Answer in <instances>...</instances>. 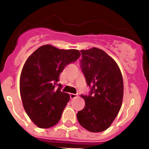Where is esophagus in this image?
Masks as SVG:
<instances>
[{
    "label": "esophagus",
    "mask_w": 149,
    "mask_h": 149,
    "mask_svg": "<svg viewBox=\"0 0 149 149\" xmlns=\"http://www.w3.org/2000/svg\"><path fill=\"white\" fill-rule=\"evenodd\" d=\"M70 97L71 100H73V99H76V97H77V95L75 94H70Z\"/></svg>",
    "instance_id": "34e87169"
}]
</instances>
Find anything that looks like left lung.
<instances>
[{
  "mask_svg": "<svg viewBox=\"0 0 149 149\" xmlns=\"http://www.w3.org/2000/svg\"><path fill=\"white\" fill-rule=\"evenodd\" d=\"M81 52V68L91 90L88 96L81 95L85 107L77 113V119L87 130L100 133L112 125L120 109L123 76L115 60L102 49L92 47Z\"/></svg>",
  "mask_w": 149,
  "mask_h": 149,
  "instance_id": "left-lung-1",
  "label": "left lung"
}]
</instances>
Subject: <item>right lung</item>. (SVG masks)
I'll use <instances>...</instances> for the list:
<instances>
[{"mask_svg":"<svg viewBox=\"0 0 149 149\" xmlns=\"http://www.w3.org/2000/svg\"><path fill=\"white\" fill-rule=\"evenodd\" d=\"M81 56L78 49L42 45L27 58L20 76L23 107L31 121L40 128H49L61 118L70 95L58 84L61 72ZM59 87L55 89V86Z\"/></svg>","mask_w":149,"mask_h":149,"instance_id":"obj_1","label":"right lung"}]
</instances>
